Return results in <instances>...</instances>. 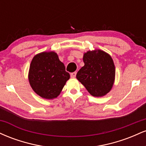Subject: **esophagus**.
<instances>
[{
    "label": "esophagus",
    "mask_w": 146,
    "mask_h": 146,
    "mask_svg": "<svg viewBox=\"0 0 146 146\" xmlns=\"http://www.w3.org/2000/svg\"><path fill=\"white\" fill-rule=\"evenodd\" d=\"M76 74H77L76 72H74V73H72L71 74V78H75V76H76Z\"/></svg>",
    "instance_id": "34e87169"
}]
</instances>
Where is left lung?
<instances>
[{"label": "left lung", "instance_id": "left-lung-1", "mask_svg": "<svg viewBox=\"0 0 146 146\" xmlns=\"http://www.w3.org/2000/svg\"><path fill=\"white\" fill-rule=\"evenodd\" d=\"M84 66L78 72L76 78L94 97L104 96L113 88L115 67L111 56L100 49L84 53Z\"/></svg>", "mask_w": 146, "mask_h": 146}]
</instances>
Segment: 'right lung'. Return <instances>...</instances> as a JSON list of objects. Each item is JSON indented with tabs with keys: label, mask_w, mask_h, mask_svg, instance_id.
<instances>
[{
	"label": "right lung",
	"mask_w": 146,
	"mask_h": 146,
	"mask_svg": "<svg viewBox=\"0 0 146 146\" xmlns=\"http://www.w3.org/2000/svg\"><path fill=\"white\" fill-rule=\"evenodd\" d=\"M29 82L33 91L46 100L56 98L61 93L70 75L54 51L42 52L30 64Z\"/></svg>",
	"instance_id": "right-lung-1"
}]
</instances>
